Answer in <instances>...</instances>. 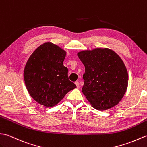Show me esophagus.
<instances>
[{"mask_svg":"<svg viewBox=\"0 0 147 147\" xmlns=\"http://www.w3.org/2000/svg\"><path fill=\"white\" fill-rule=\"evenodd\" d=\"M75 84L76 85V86H77V87H79V82H78V81H76V82H75Z\"/></svg>","mask_w":147,"mask_h":147,"instance_id":"34e87169","label":"esophagus"}]
</instances>
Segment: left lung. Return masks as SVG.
Listing matches in <instances>:
<instances>
[{"instance_id":"8db88e82","label":"left lung","mask_w":147,"mask_h":147,"mask_svg":"<svg viewBox=\"0 0 147 147\" xmlns=\"http://www.w3.org/2000/svg\"><path fill=\"white\" fill-rule=\"evenodd\" d=\"M85 66L82 91L94 108L104 111L118 104L128 85L123 60L108 48H96L77 53Z\"/></svg>"}]
</instances>
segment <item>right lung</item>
I'll use <instances>...</instances> for the list:
<instances>
[{
  "mask_svg": "<svg viewBox=\"0 0 147 147\" xmlns=\"http://www.w3.org/2000/svg\"><path fill=\"white\" fill-rule=\"evenodd\" d=\"M67 52L47 42L32 52L25 65L24 80L29 95L36 102L53 107L76 88L68 79V68L63 65Z\"/></svg>",
  "mask_w": 147,
  "mask_h": 147,
  "instance_id": "right-lung-1",
  "label": "right lung"
}]
</instances>
